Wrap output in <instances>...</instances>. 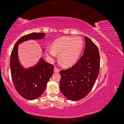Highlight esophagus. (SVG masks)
I'll list each match as a JSON object with an SVG mask.
<instances>
[{"instance_id":"1","label":"esophagus","mask_w":124,"mask_h":124,"mask_svg":"<svg viewBox=\"0 0 124 124\" xmlns=\"http://www.w3.org/2000/svg\"><path fill=\"white\" fill-rule=\"evenodd\" d=\"M54 72H59V71H60V70L59 69H57V68H54Z\"/></svg>"}]
</instances>
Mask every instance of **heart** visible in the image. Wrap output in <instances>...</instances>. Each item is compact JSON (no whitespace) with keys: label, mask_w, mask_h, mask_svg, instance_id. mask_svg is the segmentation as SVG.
Segmentation results:
<instances>
[{"label":"heart","mask_w":124,"mask_h":124,"mask_svg":"<svg viewBox=\"0 0 124 124\" xmlns=\"http://www.w3.org/2000/svg\"><path fill=\"white\" fill-rule=\"evenodd\" d=\"M83 46V40L80 37H63L56 40L52 48H47L46 53L51 59H54L56 54L59 55L62 64L65 67H70L77 62Z\"/></svg>","instance_id":"heart-1"}]
</instances>
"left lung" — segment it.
<instances>
[{
    "label": "left lung",
    "mask_w": 124,
    "mask_h": 124,
    "mask_svg": "<svg viewBox=\"0 0 124 124\" xmlns=\"http://www.w3.org/2000/svg\"><path fill=\"white\" fill-rule=\"evenodd\" d=\"M85 46L83 56L71 68L60 71V89L68 99L78 101L91 92L98 78L100 56L96 45L85 36Z\"/></svg>",
    "instance_id": "left-lung-1"
}]
</instances>
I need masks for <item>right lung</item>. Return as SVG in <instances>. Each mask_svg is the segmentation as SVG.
I'll list each match as a JSON object with an SVG mask.
<instances>
[{
  "label": "right lung",
  "instance_id": "obj_1",
  "mask_svg": "<svg viewBox=\"0 0 124 124\" xmlns=\"http://www.w3.org/2000/svg\"><path fill=\"white\" fill-rule=\"evenodd\" d=\"M45 35L36 32L23 36L15 44L11 54L10 67L14 87L18 94L27 100H35L42 94L53 73L54 67L42 57L37 64L24 68L18 59V45L28 40L42 39Z\"/></svg>",
  "mask_w": 124,
  "mask_h": 124
}]
</instances>
